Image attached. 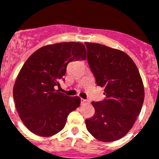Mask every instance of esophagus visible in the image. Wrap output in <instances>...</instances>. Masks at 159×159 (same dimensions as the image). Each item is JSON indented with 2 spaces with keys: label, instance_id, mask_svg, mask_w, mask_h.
<instances>
[{
  "label": "esophagus",
  "instance_id": "34e87169",
  "mask_svg": "<svg viewBox=\"0 0 159 159\" xmlns=\"http://www.w3.org/2000/svg\"><path fill=\"white\" fill-rule=\"evenodd\" d=\"M86 103H89V101L85 100V99H81V104H86Z\"/></svg>",
  "mask_w": 159,
  "mask_h": 159
}]
</instances>
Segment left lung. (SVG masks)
<instances>
[{
    "label": "left lung",
    "mask_w": 159,
    "mask_h": 159,
    "mask_svg": "<svg viewBox=\"0 0 159 159\" xmlns=\"http://www.w3.org/2000/svg\"><path fill=\"white\" fill-rule=\"evenodd\" d=\"M88 62L106 98L93 102L95 114L85 120L98 141H117L132 128L142 108L145 90L136 64L127 53L96 43H85Z\"/></svg>",
    "instance_id": "obj_1"
}]
</instances>
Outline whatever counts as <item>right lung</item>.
I'll return each mask as SVG.
<instances>
[{"label":"right lung","mask_w":159,"mask_h":159,"mask_svg":"<svg viewBox=\"0 0 159 159\" xmlns=\"http://www.w3.org/2000/svg\"><path fill=\"white\" fill-rule=\"evenodd\" d=\"M80 59H86L84 44L61 42L37 49L21 68L13 95L21 120L34 134H57L65 127L68 115L80 106L79 97L55 89L64 80L68 63Z\"/></svg>","instance_id":"add662e5"}]
</instances>
